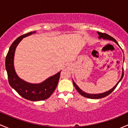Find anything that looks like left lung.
Masks as SVG:
<instances>
[{
	"instance_id": "left-lung-1",
	"label": "left lung",
	"mask_w": 128,
	"mask_h": 128,
	"mask_svg": "<svg viewBox=\"0 0 128 128\" xmlns=\"http://www.w3.org/2000/svg\"><path fill=\"white\" fill-rule=\"evenodd\" d=\"M97 33H98V35H99L98 39H103V40H110V41H114V42H115V43L117 45H118V46H119V44H118V42H117V41H116V40H114V38H113V37L110 36V35H108V34H105V33H100V32H97ZM123 75H124V72H123V68H122V74H121V78H120V79L119 80V81H118V82L116 83V84L115 86H114V87H113V88H111L110 90H108V91L105 92L101 93V94H88V93L85 92H84L83 90H82V89H80V88H79V87H78V86H77V85L76 84V83H75V82H74V81L73 79H72V82H73L74 86L75 88H76L77 91L79 93V94H80L81 95H82V96H85V97H86V98H88L99 99V98H102L105 97V96H106L107 95H110V94L111 93H112V92H113V90H114V89H115L116 87L117 86H118V84H119L120 82H121V80H122V77H123Z\"/></svg>"
}]
</instances>
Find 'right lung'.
<instances>
[{"mask_svg":"<svg viewBox=\"0 0 128 128\" xmlns=\"http://www.w3.org/2000/svg\"><path fill=\"white\" fill-rule=\"evenodd\" d=\"M35 33L36 31L31 32L15 40L10 46L6 59V69L10 86L24 98L33 102L46 100L51 96L58 86L60 74V71L58 72L38 84L30 83L22 79L17 75L14 67V56L16 47L23 38Z\"/></svg>","mask_w":128,"mask_h":128,"instance_id":"add662e5","label":"right lung"}]
</instances>
